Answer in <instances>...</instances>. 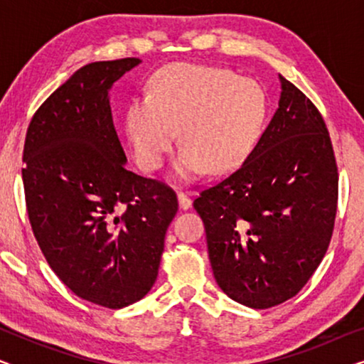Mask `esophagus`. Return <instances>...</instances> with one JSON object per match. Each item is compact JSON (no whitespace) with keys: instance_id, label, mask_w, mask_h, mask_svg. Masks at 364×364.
I'll return each mask as SVG.
<instances>
[{"instance_id":"esophagus-1","label":"esophagus","mask_w":364,"mask_h":364,"mask_svg":"<svg viewBox=\"0 0 364 364\" xmlns=\"http://www.w3.org/2000/svg\"><path fill=\"white\" fill-rule=\"evenodd\" d=\"M177 198H178V207H181L182 210H187V208H191V207H192V200H191V197H188L186 192L177 191Z\"/></svg>"}]
</instances>
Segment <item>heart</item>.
<instances>
[{
	"label": "heart",
	"mask_w": 364,
	"mask_h": 364,
	"mask_svg": "<svg viewBox=\"0 0 364 364\" xmlns=\"http://www.w3.org/2000/svg\"><path fill=\"white\" fill-rule=\"evenodd\" d=\"M267 117V94L230 69L177 63L154 76L151 92L134 97L124 132L139 166L162 167L177 139L183 144L173 173L193 178L222 173L245 161Z\"/></svg>",
	"instance_id": "1"
}]
</instances>
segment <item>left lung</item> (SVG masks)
<instances>
[{"instance_id": "1", "label": "left lung", "mask_w": 364, "mask_h": 364, "mask_svg": "<svg viewBox=\"0 0 364 364\" xmlns=\"http://www.w3.org/2000/svg\"><path fill=\"white\" fill-rule=\"evenodd\" d=\"M280 82L278 109L245 162L193 200L218 287L257 310L290 300L310 280L338 203L326 124L300 89Z\"/></svg>"}]
</instances>
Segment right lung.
<instances>
[{
  "mask_svg": "<svg viewBox=\"0 0 364 364\" xmlns=\"http://www.w3.org/2000/svg\"><path fill=\"white\" fill-rule=\"evenodd\" d=\"M141 63L77 69L29 122L23 186L29 223L49 267L82 300L124 308L156 283L177 196L127 171L109 91Z\"/></svg>",
  "mask_w": 364,
  "mask_h": 364,
  "instance_id": "obj_1",
  "label": "right lung"
}]
</instances>
